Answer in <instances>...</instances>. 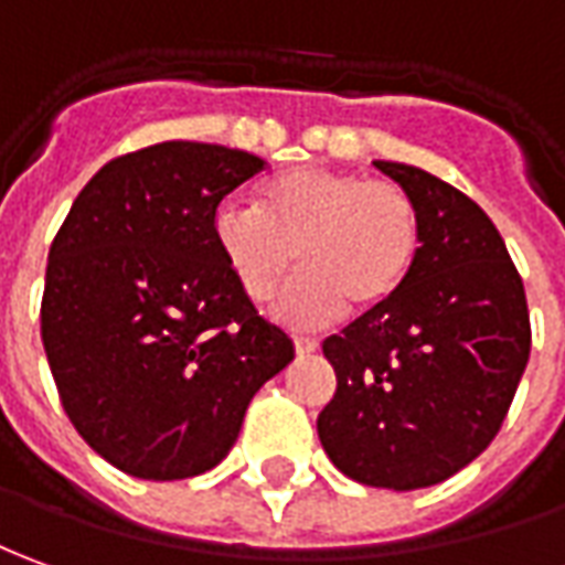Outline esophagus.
Here are the masks:
<instances>
[{
    "mask_svg": "<svg viewBox=\"0 0 565 565\" xmlns=\"http://www.w3.org/2000/svg\"><path fill=\"white\" fill-rule=\"evenodd\" d=\"M320 350V341L317 338H295V353L298 356H310V353H317Z\"/></svg>",
    "mask_w": 565,
    "mask_h": 565,
    "instance_id": "1",
    "label": "esophagus"
}]
</instances>
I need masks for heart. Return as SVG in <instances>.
<instances>
[{
  "mask_svg": "<svg viewBox=\"0 0 565 565\" xmlns=\"http://www.w3.org/2000/svg\"><path fill=\"white\" fill-rule=\"evenodd\" d=\"M212 236L255 305L274 298L298 255L305 274L279 295L276 317L320 329L350 305L379 310L403 289L422 248V215L399 184L305 166L260 186L258 205H217Z\"/></svg>",
  "mask_w": 565,
  "mask_h": 565,
  "instance_id": "obj_1",
  "label": "heart"
}]
</instances>
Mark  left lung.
<instances>
[{"label": "left lung", "instance_id": "1", "mask_svg": "<svg viewBox=\"0 0 565 565\" xmlns=\"http://www.w3.org/2000/svg\"><path fill=\"white\" fill-rule=\"evenodd\" d=\"M418 205L422 248L403 289L322 341L334 396L317 418L344 477L424 489L495 439L532 348L523 279L477 202L430 171L384 162Z\"/></svg>", "mask_w": 565, "mask_h": 565}]
</instances>
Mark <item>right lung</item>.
<instances>
[{
    "label": "right lung",
    "mask_w": 565,
    "mask_h": 565,
    "mask_svg": "<svg viewBox=\"0 0 565 565\" xmlns=\"http://www.w3.org/2000/svg\"><path fill=\"white\" fill-rule=\"evenodd\" d=\"M264 166L221 143L143 147L97 171L54 236L45 356L79 437L128 477L221 465L252 396L295 360L212 236L221 200Z\"/></svg>",
    "instance_id": "right-lung-1"
}]
</instances>
